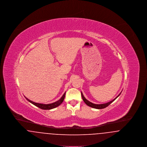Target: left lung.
<instances>
[{
	"mask_svg": "<svg viewBox=\"0 0 147 147\" xmlns=\"http://www.w3.org/2000/svg\"><path fill=\"white\" fill-rule=\"evenodd\" d=\"M121 93L119 94V95L116 98H115L113 100H112V101H110L109 102L105 103V104H93V103L90 102L89 101H88V100H86L82 92H81V95H82V98H83L84 102L88 106H90L91 107H92V108H94V109H104L105 107H107L109 105H110L112 102H113L117 98L119 97V95L121 94Z\"/></svg>",
	"mask_w": 147,
	"mask_h": 147,
	"instance_id": "8db88e82",
	"label": "left lung"
}]
</instances>
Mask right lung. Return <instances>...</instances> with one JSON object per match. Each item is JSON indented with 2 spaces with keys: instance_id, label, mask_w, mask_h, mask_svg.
Returning a JSON list of instances; mask_svg holds the SVG:
<instances>
[{
  "instance_id": "1",
  "label": "right lung",
  "mask_w": 147,
  "mask_h": 147,
  "mask_svg": "<svg viewBox=\"0 0 147 147\" xmlns=\"http://www.w3.org/2000/svg\"><path fill=\"white\" fill-rule=\"evenodd\" d=\"M65 92H64V94H63L62 98H61L59 100L57 101L56 102H55L53 103L49 104H43L36 103V102H33V101L30 100L29 99H28L27 98H26L25 96V98H26V100L30 102H31V104H32L33 105H35L36 106L41 109L42 110H51V109L55 108L56 107H58V106L61 105L63 102V100H64V98H65Z\"/></svg>"
}]
</instances>
